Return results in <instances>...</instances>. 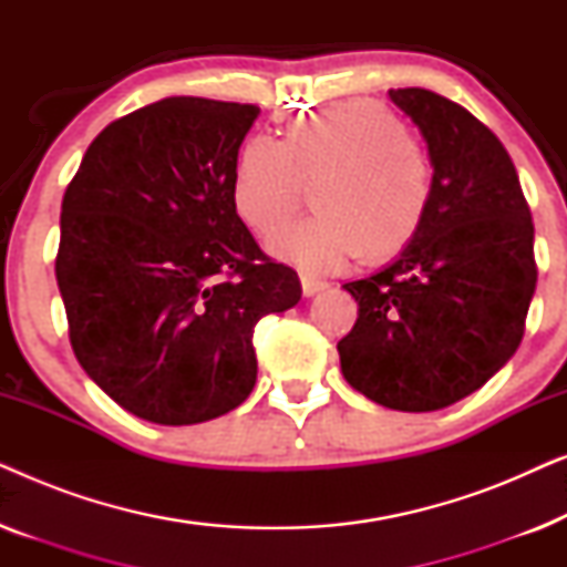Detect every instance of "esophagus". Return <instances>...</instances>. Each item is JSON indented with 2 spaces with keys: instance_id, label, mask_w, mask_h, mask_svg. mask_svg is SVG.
Segmentation results:
<instances>
[{
  "instance_id": "obj_1",
  "label": "esophagus",
  "mask_w": 567,
  "mask_h": 567,
  "mask_svg": "<svg viewBox=\"0 0 567 567\" xmlns=\"http://www.w3.org/2000/svg\"><path fill=\"white\" fill-rule=\"evenodd\" d=\"M324 281H320V278H312V276H305L301 274V291H305V297H315L317 291L324 289Z\"/></svg>"
}]
</instances>
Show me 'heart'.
<instances>
[{"mask_svg": "<svg viewBox=\"0 0 567 567\" xmlns=\"http://www.w3.org/2000/svg\"><path fill=\"white\" fill-rule=\"evenodd\" d=\"M309 185L320 212L270 245L305 270L330 274L363 250L386 258L413 243L431 208L433 167L398 115L371 100H346L293 118L284 138H247L231 204L255 231L274 235Z\"/></svg>", "mask_w": 567, "mask_h": 567, "instance_id": "b5f03b06", "label": "heart"}]
</instances>
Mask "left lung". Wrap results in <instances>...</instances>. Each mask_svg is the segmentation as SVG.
Masks as SVG:
<instances>
[{
    "instance_id": "1",
    "label": "left lung",
    "mask_w": 567,
    "mask_h": 567,
    "mask_svg": "<svg viewBox=\"0 0 567 567\" xmlns=\"http://www.w3.org/2000/svg\"><path fill=\"white\" fill-rule=\"evenodd\" d=\"M390 97L429 144L433 198L390 268L343 286L359 320L338 353L353 390L429 413L480 390L516 353L537 289L534 224L514 162L483 121L423 87Z\"/></svg>"
}]
</instances>
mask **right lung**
I'll return each mask as SVG.
<instances>
[{
  "mask_svg": "<svg viewBox=\"0 0 567 567\" xmlns=\"http://www.w3.org/2000/svg\"><path fill=\"white\" fill-rule=\"evenodd\" d=\"M258 105L165 97L113 121L61 200L56 281L87 377L123 410L193 425L243 405L252 332L301 299L231 204Z\"/></svg>",
  "mask_w": 567,
  "mask_h": 567,
  "instance_id": "add662e5",
  "label": "right lung"
}]
</instances>
